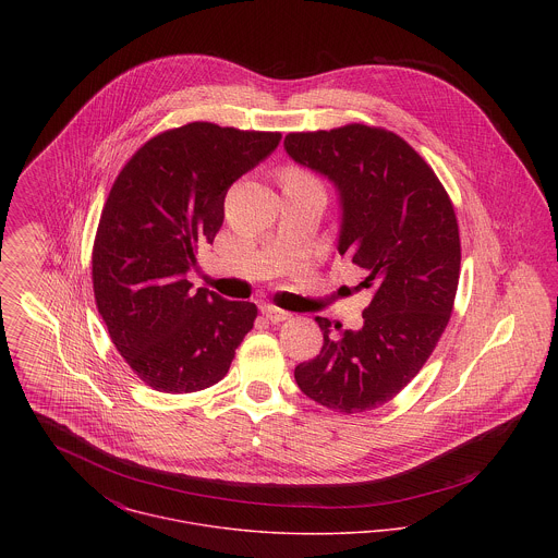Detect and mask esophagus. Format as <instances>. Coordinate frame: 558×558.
Here are the masks:
<instances>
[{
  "mask_svg": "<svg viewBox=\"0 0 558 558\" xmlns=\"http://www.w3.org/2000/svg\"><path fill=\"white\" fill-rule=\"evenodd\" d=\"M262 316L266 319H270L272 324H277V322H283V319L292 318V314L290 312H286V310H279V307H275V305H264L262 307Z\"/></svg>",
  "mask_w": 558,
  "mask_h": 558,
  "instance_id": "obj_1",
  "label": "esophagus"
}]
</instances>
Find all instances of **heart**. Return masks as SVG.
<instances>
[{
    "label": "heart",
    "mask_w": 558,
    "mask_h": 558,
    "mask_svg": "<svg viewBox=\"0 0 558 558\" xmlns=\"http://www.w3.org/2000/svg\"><path fill=\"white\" fill-rule=\"evenodd\" d=\"M286 178H292V180H303V178H307V175H303L301 171H294V169H292V171H288V173H286Z\"/></svg>",
    "instance_id": "b5f03b06"
}]
</instances>
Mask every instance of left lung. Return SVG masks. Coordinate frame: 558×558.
Here are the masks:
<instances>
[{
	"mask_svg": "<svg viewBox=\"0 0 558 558\" xmlns=\"http://www.w3.org/2000/svg\"><path fill=\"white\" fill-rule=\"evenodd\" d=\"M286 153L339 191L337 251L374 288L359 330L316 318L324 345L296 365L307 398L335 412L374 410L421 372L445 332L460 281V230L434 169L399 135L365 124L290 133Z\"/></svg>",
	"mask_w": 558,
	"mask_h": 558,
	"instance_id": "obj_1",
	"label": "left lung"
}]
</instances>
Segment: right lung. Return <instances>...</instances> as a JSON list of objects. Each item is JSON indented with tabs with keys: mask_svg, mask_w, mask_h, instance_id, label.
<instances>
[{
	"mask_svg": "<svg viewBox=\"0 0 558 558\" xmlns=\"http://www.w3.org/2000/svg\"><path fill=\"white\" fill-rule=\"evenodd\" d=\"M279 142L191 122L148 140L109 191L92 248L94 299L113 345L155 391L217 385L253 328V303L193 292L186 272L223 226L228 189Z\"/></svg>",
	"mask_w": 558,
	"mask_h": 558,
	"instance_id": "1",
	"label": "right lung"
}]
</instances>
